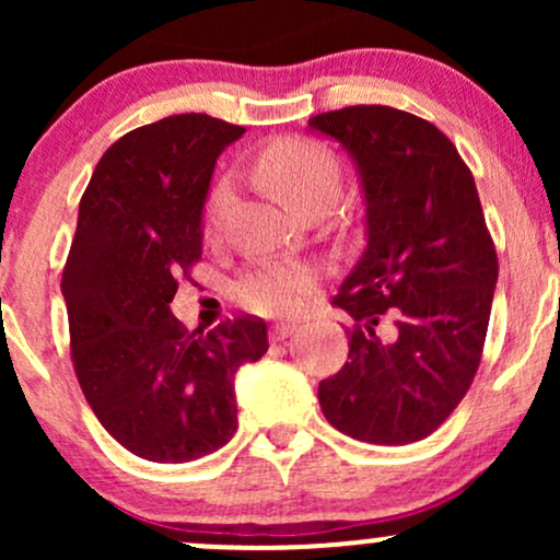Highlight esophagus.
Returning a JSON list of instances; mask_svg holds the SVG:
<instances>
[{"instance_id": "esophagus-1", "label": "esophagus", "mask_w": 560, "mask_h": 560, "mask_svg": "<svg viewBox=\"0 0 560 560\" xmlns=\"http://www.w3.org/2000/svg\"><path fill=\"white\" fill-rule=\"evenodd\" d=\"M298 331V324H289V320H281V324H273L271 329V339L273 342H281V339H287L289 334Z\"/></svg>"}]
</instances>
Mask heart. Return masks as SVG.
Instances as JSON below:
<instances>
[{
	"instance_id": "b5f03b06",
	"label": "heart",
	"mask_w": 560,
	"mask_h": 560,
	"mask_svg": "<svg viewBox=\"0 0 560 560\" xmlns=\"http://www.w3.org/2000/svg\"><path fill=\"white\" fill-rule=\"evenodd\" d=\"M258 171L292 210L316 197L337 199L339 195L337 160L316 141H279L268 147L258 160ZM231 197H234V182L221 178L210 191L208 210H205L208 234L221 231ZM316 279L318 271L311 262L260 260L236 279L234 294L249 311L281 316L298 311L307 292L316 287Z\"/></svg>"
}]
</instances>
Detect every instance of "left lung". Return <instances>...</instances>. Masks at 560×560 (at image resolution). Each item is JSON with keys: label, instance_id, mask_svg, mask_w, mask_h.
Returning a JSON list of instances; mask_svg holds the SVG:
<instances>
[{"label": "left lung", "instance_id": "8db88e82", "mask_svg": "<svg viewBox=\"0 0 560 560\" xmlns=\"http://www.w3.org/2000/svg\"><path fill=\"white\" fill-rule=\"evenodd\" d=\"M307 128L350 155L365 208V249L334 300L358 326L318 384L320 410L352 440L419 442L464 400L490 324L498 255L477 184L440 128L395 107H342Z\"/></svg>", "mask_w": 560, "mask_h": 560}]
</instances>
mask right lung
<instances>
[{
    "instance_id": "1",
    "label": "right lung",
    "mask_w": 560,
    "mask_h": 560,
    "mask_svg": "<svg viewBox=\"0 0 560 560\" xmlns=\"http://www.w3.org/2000/svg\"><path fill=\"white\" fill-rule=\"evenodd\" d=\"M244 133L202 113L120 137L79 205L62 271L70 350L94 416L128 453L186 464L236 432V374L268 350L260 318L186 331L171 313L178 279L202 258L215 160Z\"/></svg>"
}]
</instances>
